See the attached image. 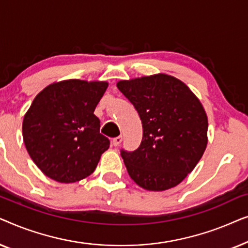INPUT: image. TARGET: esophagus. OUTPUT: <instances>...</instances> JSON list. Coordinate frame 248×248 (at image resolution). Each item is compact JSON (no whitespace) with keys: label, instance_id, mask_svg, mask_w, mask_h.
<instances>
[{"label":"esophagus","instance_id":"obj_1","mask_svg":"<svg viewBox=\"0 0 248 248\" xmlns=\"http://www.w3.org/2000/svg\"><path fill=\"white\" fill-rule=\"evenodd\" d=\"M122 140H123V138H122L121 135H120V137H116V138H114V139H113V141H111V143H113L114 147H118V145L121 144Z\"/></svg>","mask_w":248,"mask_h":248}]
</instances>
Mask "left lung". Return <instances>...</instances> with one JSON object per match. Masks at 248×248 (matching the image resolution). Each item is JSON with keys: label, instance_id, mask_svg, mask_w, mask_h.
Returning <instances> with one entry per match:
<instances>
[{"label": "left lung", "instance_id": "8db88e82", "mask_svg": "<svg viewBox=\"0 0 248 248\" xmlns=\"http://www.w3.org/2000/svg\"><path fill=\"white\" fill-rule=\"evenodd\" d=\"M117 88L133 104L143 127L140 147L121 150L130 177L148 191L178 185L208 144L202 104L184 82L164 73L122 80Z\"/></svg>", "mask_w": 248, "mask_h": 248}]
</instances>
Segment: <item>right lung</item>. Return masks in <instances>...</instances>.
Instances as JSON below:
<instances>
[{
	"mask_svg": "<svg viewBox=\"0 0 248 248\" xmlns=\"http://www.w3.org/2000/svg\"><path fill=\"white\" fill-rule=\"evenodd\" d=\"M107 87L72 79L49 84L35 97L23 117V142L47 177L74 183L94 171L110 144L93 114Z\"/></svg>",
	"mask_w": 248,
	"mask_h": 248,
	"instance_id": "1",
	"label": "right lung"
}]
</instances>
